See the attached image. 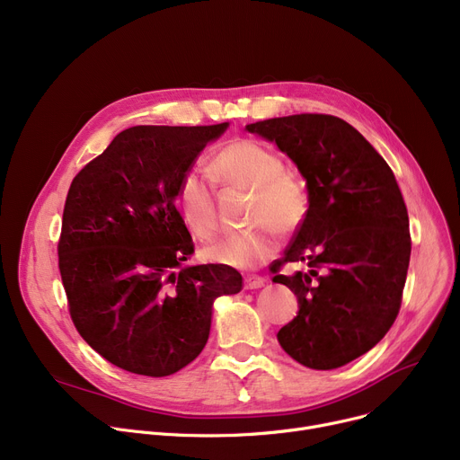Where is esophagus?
<instances>
[{"mask_svg": "<svg viewBox=\"0 0 460 460\" xmlns=\"http://www.w3.org/2000/svg\"><path fill=\"white\" fill-rule=\"evenodd\" d=\"M265 284V280L261 279V277H258V275H247L245 277V288L247 289H258V288H261Z\"/></svg>", "mask_w": 460, "mask_h": 460, "instance_id": "obj_1", "label": "esophagus"}]
</instances>
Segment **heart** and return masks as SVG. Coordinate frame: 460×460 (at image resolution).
<instances>
[{"label": "heart", "instance_id": "b5f03b06", "mask_svg": "<svg viewBox=\"0 0 460 460\" xmlns=\"http://www.w3.org/2000/svg\"><path fill=\"white\" fill-rule=\"evenodd\" d=\"M211 171L230 187L251 191L249 223L256 226L211 243L204 249L206 258L235 269L265 263L277 252V230L289 235L305 223L310 209L306 181L284 171L282 157L252 139H235L223 146L211 161ZM174 199L181 217L199 237L209 239L219 230L213 185L202 172H183Z\"/></svg>", "mask_w": 460, "mask_h": 460}]
</instances>
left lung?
I'll return each mask as SVG.
<instances>
[{"label":"left lung","instance_id":"1","mask_svg":"<svg viewBox=\"0 0 460 460\" xmlns=\"http://www.w3.org/2000/svg\"><path fill=\"white\" fill-rule=\"evenodd\" d=\"M299 167L310 209L273 282L299 299L277 334L312 369H334L367 353L394 325L411 261L409 213L392 169L362 135L332 115L301 113L249 124ZM286 262L305 269L282 276Z\"/></svg>","mask_w":460,"mask_h":460}]
</instances>
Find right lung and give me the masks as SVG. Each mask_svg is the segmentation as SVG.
Here are the masks:
<instances>
[{
	"mask_svg": "<svg viewBox=\"0 0 460 460\" xmlns=\"http://www.w3.org/2000/svg\"><path fill=\"white\" fill-rule=\"evenodd\" d=\"M228 122L133 126L68 189L58 245L74 327L129 373L167 376L204 349L211 306L243 279L221 263L185 265L195 245L176 185Z\"/></svg>",
	"mask_w": 460,
	"mask_h": 460,
	"instance_id": "obj_1",
	"label": "right lung"
}]
</instances>
